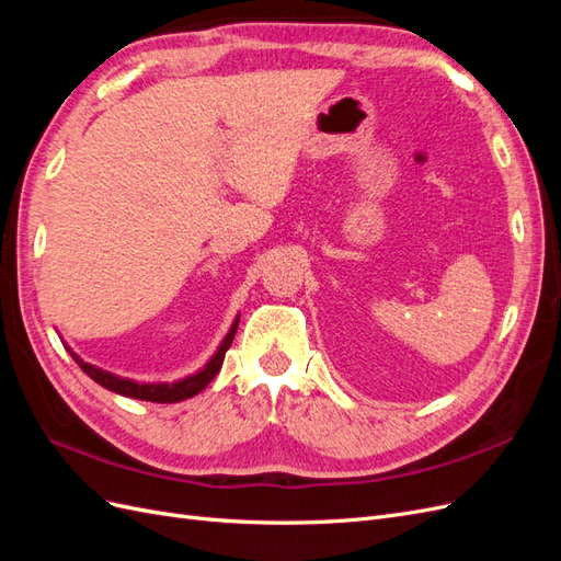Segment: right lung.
I'll list each match as a JSON object with an SVG mask.
<instances>
[{"label": "right lung", "instance_id": "add662e5", "mask_svg": "<svg viewBox=\"0 0 561 561\" xmlns=\"http://www.w3.org/2000/svg\"><path fill=\"white\" fill-rule=\"evenodd\" d=\"M236 328H239V318H236V322L231 325L229 334L225 336V342L219 344L217 353L213 355V360L203 367L201 371H196V375L186 377L182 381H175V383H138V381H130V379H122V377H114L110 375V371L105 369H98L89 363H83L81 358H77V355L72 353L75 363L87 371V375L100 383L107 390H114V393L118 396H126V398H135V400H147V402H180V400H186V398H194L196 393H201L203 388H206L215 377L219 367H222L225 363V353L229 351L231 342H233V334H236Z\"/></svg>", "mask_w": 561, "mask_h": 561}]
</instances>
